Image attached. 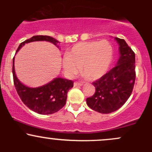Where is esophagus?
<instances>
[{"instance_id":"obj_1","label":"esophagus","mask_w":152,"mask_h":152,"mask_svg":"<svg viewBox=\"0 0 152 152\" xmlns=\"http://www.w3.org/2000/svg\"><path fill=\"white\" fill-rule=\"evenodd\" d=\"M73 85L76 87V86H82L83 85V84L82 83H80V82H75L74 84H73Z\"/></svg>"}]
</instances>
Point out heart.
Wrapping results in <instances>:
<instances>
[{
  "label": "heart",
  "mask_w": 152,
  "mask_h": 152,
  "mask_svg": "<svg viewBox=\"0 0 152 152\" xmlns=\"http://www.w3.org/2000/svg\"><path fill=\"white\" fill-rule=\"evenodd\" d=\"M113 58V48L107 40L79 42L67 51L62 59L67 75L73 77L81 70L83 76L96 80L107 73Z\"/></svg>",
  "instance_id": "obj_1"
}]
</instances>
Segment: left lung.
I'll return each mask as SVG.
<instances>
[{"instance_id": "8db88e82", "label": "left lung", "mask_w": 152, "mask_h": 152, "mask_svg": "<svg viewBox=\"0 0 152 152\" xmlns=\"http://www.w3.org/2000/svg\"><path fill=\"white\" fill-rule=\"evenodd\" d=\"M115 39L120 52L117 65L93 82L96 92L86 100L90 108L103 114L121 108L131 96L135 82V54L124 39Z\"/></svg>"}]
</instances>
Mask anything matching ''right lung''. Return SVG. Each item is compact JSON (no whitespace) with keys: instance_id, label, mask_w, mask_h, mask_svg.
<instances>
[{"instance_id":"right-lung-1","label":"right lung","mask_w":152,"mask_h":152,"mask_svg":"<svg viewBox=\"0 0 152 152\" xmlns=\"http://www.w3.org/2000/svg\"><path fill=\"white\" fill-rule=\"evenodd\" d=\"M35 41H47L57 45L58 40L50 36L37 35L33 36L20 44L17 52L26 43ZM58 47V45H56ZM15 57L13 58L12 73L14 85L20 98L30 110L41 115H50L56 113L66 104L67 94L70 89L73 87V82L71 80L55 78L46 85L39 87H28L20 82L17 77L15 71Z\"/></svg>"}]
</instances>
